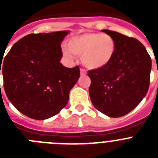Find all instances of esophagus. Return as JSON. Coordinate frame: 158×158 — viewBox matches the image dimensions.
<instances>
[{
	"label": "esophagus",
	"mask_w": 158,
	"mask_h": 158,
	"mask_svg": "<svg viewBox=\"0 0 158 158\" xmlns=\"http://www.w3.org/2000/svg\"><path fill=\"white\" fill-rule=\"evenodd\" d=\"M80 73H81V76H85V75L86 74V70L85 69H81Z\"/></svg>",
	"instance_id": "obj_1"
}]
</instances>
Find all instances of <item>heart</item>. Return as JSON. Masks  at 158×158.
<instances>
[{
  "mask_svg": "<svg viewBox=\"0 0 158 158\" xmlns=\"http://www.w3.org/2000/svg\"><path fill=\"white\" fill-rule=\"evenodd\" d=\"M116 51V43L111 35L106 33L88 32L71 38L68 48L62 53L66 58H73V54L81 55V62L89 69H100L109 64Z\"/></svg>",
  "mask_w": 158,
  "mask_h": 158,
  "instance_id": "b5f03b06",
  "label": "heart"
}]
</instances>
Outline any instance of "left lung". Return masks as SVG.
<instances>
[{
	"instance_id": "left-lung-1",
	"label": "left lung",
	"mask_w": 158,
	"mask_h": 158,
	"mask_svg": "<svg viewBox=\"0 0 158 158\" xmlns=\"http://www.w3.org/2000/svg\"><path fill=\"white\" fill-rule=\"evenodd\" d=\"M102 31L112 36L116 51L109 64L88 72L91 79L89 96L98 111L117 118L135 109L146 95L152 62L138 40L114 31Z\"/></svg>"
}]
</instances>
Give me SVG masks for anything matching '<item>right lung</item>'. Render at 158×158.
I'll return each mask as SVG.
<instances>
[{"instance_id":"obj_1","label":"right lung","mask_w":158,"mask_h":158,"mask_svg":"<svg viewBox=\"0 0 158 158\" xmlns=\"http://www.w3.org/2000/svg\"><path fill=\"white\" fill-rule=\"evenodd\" d=\"M69 32L27 35L12 46L1 63L8 100L29 118L44 120L57 115L80 77L79 67L67 68L60 62L61 43Z\"/></svg>"}]
</instances>
